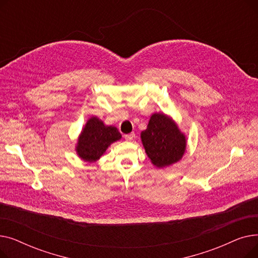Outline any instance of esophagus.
<instances>
[{"instance_id": "esophagus-1", "label": "esophagus", "mask_w": 258, "mask_h": 258, "mask_svg": "<svg viewBox=\"0 0 258 258\" xmlns=\"http://www.w3.org/2000/svg\"><path fill=\"white\" fill-rule=\"evenodd\" d=\"M135 137V134L134 133H131V134H127V135H124V139L127 140V141H131L133 140Z\"/></svg>"}]
</instances>
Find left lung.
Returning a JSON list of instances; mask_svg holds the SVG:
<instances>
[{
    "label": "left lung",
    "instance_id": "1",
    "mask_svg": "<svg viewBox=\"0 0 258 258\" xmlns=\"http://www.w3.org/2000/svg\"><path fill=\"white\" fill-rule=\"evenodd\" d=\"M145 153L157 167L169 166L181 160L186 139L177 124L164 114H154L141 133Z\"/></svg>",
    "mask_w": 258,
    "mask_h": 258
}]
</instances>
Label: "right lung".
Instances as JSON below:
<instances>
[{
	"label": "right lung",
	"instance_id": "add662e5",
	"mask_svg": "<svg viewBox=\"0 0 258 258\" xmlns=\"http://www.w3.org/2000/svg\"><path fill=\"white\" fill-rule=\"evenodd\" d=\"M121 135L115 126H106L97 117L88 120L76 146L78 156L88 162L98 160L113 142L119 140Z\"/></svg>",
	"mask_w": 258,
	"mask_h": 258
}]
</instances>
